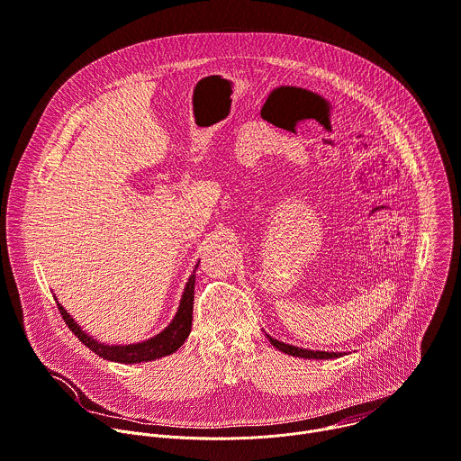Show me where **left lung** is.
<instances>
[{"instance_id":"1","label":"left lung","mask_w":461,"mask_h":461,"mask_svg":"<svg viewBox=\"0 0 461 461\" xmlns=\"http://www.w3.org/2000/svg\"><path fill=\"white\" fill-rule=\"evenodd\" d=\"M268 341L285 354H291V356H300V357H307V359H330V357H338L341 356V352H325V350H307V348H302V347H294V345H287L284 341H278L268 336Z\"/></svg>"}]
</instances>
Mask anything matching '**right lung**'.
Masks as SVG:
<instances>
[{
  "mask_svg": "<svg viewBox=\"0 0 461 461\" xmlns=\"http://www.w3.org/2000/svg\"><path fill=\"white\" fill-rule=\"evenodd\" d=\"M194 282H196V270L193 272V276L187 282L185 293H183V298L179 302V309L176 318L172 320V323L158 336L136 343V345H104L98 343L96 339H92L88 334H85L77 323L67 314V311L58 303L59 314L63 318V321L67 323V327L74 332V336H77V339L81 343H85V347H88L92 352H96L98 356L111 359V361H118V363H141V361H150V359H158L163 356L172 354L174 350H177L183 341H185L191 334V327H193V305H194Z\"/></svg>",
  "mask_w": 461,
  "mask_h": 461,
  "instance_id": "1",
  "label": "right lung"
}]
</instances>
